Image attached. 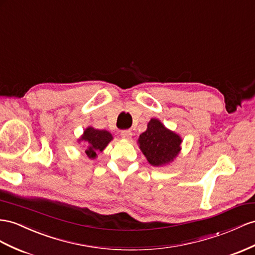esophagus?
Listing matches in <instances>:
<instances>
[{
  "label": "esophagus",
  "instance_id": "34e87169",
  "mask_svg": "<svg viewBox=\"0 0 255 255\" xmlns=\"http://www.w3.org/2000/svg\"><path fill=\"white\" fill-rule=\"evenodd\" d=\"M121 135H122L123 139L130 140V139H131V136H132V132L130 131V130H123V131L121 132Z\"/></svg>",
  "mask_w": 255,
  "mask_h": 255
}]
</instances>
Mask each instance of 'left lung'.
Wrapping results in <instances>:
<instances>
[{"mask_svg": "<svg viewBox=\"0 0 255 255\" xmlns=\"http://www.w3.org/2000/svg\"><path fill=\"white\" fill-rule=\"evenodd\" d=\"M182 141L180 134L168 129L159 120L152 119L145 131L139 135L138 145L149 165L162 167L177 158Z\"/></svg>", "mask_w": 255, "mask_h": 255, "instance_id": "8db88e82", "label": "left lung"}]
</instances>
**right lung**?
<instances>
[{
	"label": "right lung",
	"mask_w": 255,
	"mask_h": 255,
	"mask_svg": "<svg viewBox=\"0 0 255 255\" xmlns=\"http://www.w3.org/2000/svg\"><path fill=\"white\" fill-rule=\"evenodd\" d=\"M112 140L113 135L108 130L96 129L89 126L84 130L77 142H84L85 154L89 159H95L98 157V154L102 152Z\"/></svg>",
	"instance_id": "1"
}]
</instances>
